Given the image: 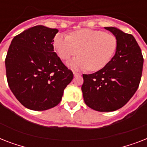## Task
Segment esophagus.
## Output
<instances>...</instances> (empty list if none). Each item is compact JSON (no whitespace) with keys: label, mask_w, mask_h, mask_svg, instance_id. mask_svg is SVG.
<instances>
[{"label":"esophagus","mask_w":147,"mask_h":147,"mask_svg":"<svg viewBox=\"0 0 147 147\" xmlns=\"http://www.w3.org/2000/svg\"><path fill=\"white\" fill-rule=\"evenodd\" d=\"M73 75L74 76L76 77V76H81L82 74L80 73V72H76V71H73Z\"/></svg>","instance_id":"34e87169"}]
</instances>
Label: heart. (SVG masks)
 <instances>
[{"mask_svg":"<svg viewBox=\"0 0 147 147\" xmlns=\"http://www.w3.org/2000/svg\"><path fill=\"white\" fill-rule=\"evenodd\" d=\"M53 47L61 59H69L79 52L80 55L67 62L76 70L98 71L107 65L114 57L117 40L113 34L100 30L83 29L71 35L59 33L55 36Z\"/></svg>","mask_w":147,"mask_h":147,"instance_id":"heart-1","label":"heart"}]
</instances>
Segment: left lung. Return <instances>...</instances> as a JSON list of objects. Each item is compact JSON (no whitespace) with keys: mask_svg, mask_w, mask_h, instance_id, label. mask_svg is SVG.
<instances>
[{"mask_svg":"<svg viewBox=\"0 0 147 147\" xmlns=\"http://www.w3.org/2000/svg\"><path fill=\"white\" fill-rule=\"evenodd\" d=\"M105 29L117 38L116 53L102 69L83 75L82 91L88 107L98 111L110 112L124 106L137 92L141 79L144 58L131 34L114 26Z\"/></svg>","mask_w":147,"mask_h":147,"instance_id":"obj_1","label":"left lung"}]
</instances>
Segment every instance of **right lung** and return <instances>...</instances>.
<instances>
[{"label":"right lung","mask_w":147,"mask_h":147,"mask_svg":"<svg viewBox=\"0 0 147 147\" xmlns=\"http://www.w3.org/2000/svg\"><path fill=\"white\" fill-rule=\"evenodd\" d=\"M57 29L37 25L16 36L5 59L8 85L17 99L28 109L45 111L61 101L73 78L54 52Z\"/></svg>","instance_id":"obj_1"}]
</instances>
